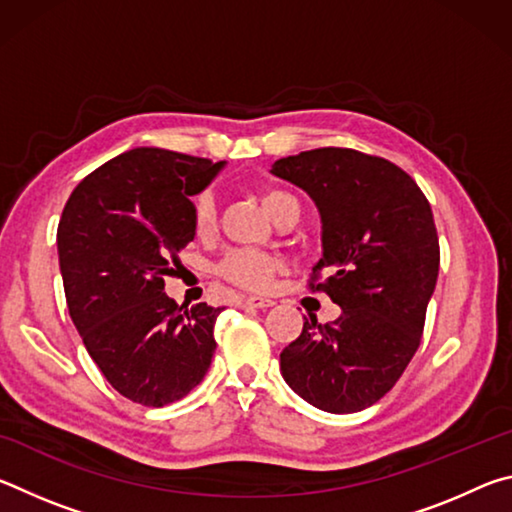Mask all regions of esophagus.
Returning <instances> with one entry per match:
<instances>
[{
    "instance_id": "34e87169",
    "label": "esophagus",
    "mask_w": 512,
    "mask_h": 512,
    "mask_svg": "<svg viewBox=\"0 0 512 512\" xmlns=\"http://www.w3.org/2000/svg\"><path fill=\"white\" fill-rule=\"evenodd\" d=\"M244 305H246V307H253V309H268V307H273L275 302H273L271 298H262V296H248V298L244 300Z\"/></svg>"
}]
</instances>
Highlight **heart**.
<instances>
[{
  "mask_svg": "<svg viewBox=\"0 0 512 512\" xmlns=\"http://www.w3.org/2000/svg\"><path fill=\"white\" fill-rule=\"evenodd\" d=\"M259 198H262L264 210L271 214L273 219L282 210H287V207H298L296 196L277 187L262 189ZM192 221L198 237L210 235L214 230L216 210H214V196L210 192H201L194 198ZM277 271H280V262H277L273 255L257 253V250H232V253L225 255L219 264V275L223 280H228L248 291H264L271 287Z\"/></svg>",
  "mask_w": 512,
  "mask_h": 512,
  "instance_id": "obj_1",
  "label": "heart"
}]
</instances>
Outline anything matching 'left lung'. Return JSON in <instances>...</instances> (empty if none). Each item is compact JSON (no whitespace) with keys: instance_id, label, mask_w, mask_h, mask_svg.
Instances as JSON below:
<instances>
[{"instance_id":"1","label":"left lung","mask_w":512,"mask_h":512,"mask_svg":"<svg viewBox=\"0 0 512 512\" xmlns=\"http://www.w3.org/2000/svg\"><path fill=\"white\" fill-rule=\"evenodd\" d=\"M271 171L314 198L323 257L309 289L341 307L332 323L305 318L280 354L282 377L320 411L368 409L420 348L440 266L431 205L397 164L354 149L302 151Z\"/></svg>"}]
</instances>
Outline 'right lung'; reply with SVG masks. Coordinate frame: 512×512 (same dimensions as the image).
Segmentation results:
<instances>
[{"instance_id": "obj_1", "label": "right lung", "mask_w": 512, "mask_h": 512, "mask_svg": "<svg viewBox=\"0 0 512 512\" xmlns=\"http://www.w3.org/2000/svg\"><path fill=\"white\" fill-rule=\"evenodd\" d=\"M223 164L140 146L85 176L60 216L69 316L110 386L142 406L183 400L212 363L223 307L178 305L164 277L196 235L189 196Z\"/></svg>"}]
</instances>
